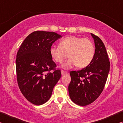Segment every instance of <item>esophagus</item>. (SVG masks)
Instances as JSON below:
<instances>
[{
    "instance_id": "34e87169",
    "label": "esophagus",
    "mask_w": 123,
    "mask_h": 123,
    "mask_svg": "<svg viewBox=\"0 0 123 123\" xmlns=\"http://www.w3.org/2000/svg\"><path fill=\"white\" fill-rule=\"evenodd\" d=\"M67 73H68L67 72L64 71V70H61V74L62 75H63L66 74H67Z\"/></svg>"
}]
</instances>
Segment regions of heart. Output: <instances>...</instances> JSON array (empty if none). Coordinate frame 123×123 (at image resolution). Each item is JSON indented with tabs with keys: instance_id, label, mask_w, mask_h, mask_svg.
Instances as JSON below:
<instances>
[{
	"instance_id": "b5f03b06",
	"label": "heart",
	"mask_w": 123,
	"mask_h": 123,
	"mask_svg": "<svg viewBox=\"0 0 123 123\" xmlns=\"http://www.w3.org/2000/svg\"><path fill=\"white\" fill-rule=\"evenodd\" d=\"M50 54L57 63H62L68 54L70 59L62 66L64 69H70L75 66L79 68H84L93 61L95 47L92 42L88 38L70 36L62 39L60 45L51 46Z\"/></svg>"
}]
</instances>
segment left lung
Returning <instances> with one entry per match:
<instances>
[{
  "instance_id": "left-lung-1",
  "label": "left lung",
  "mask_w": 123,
  "mask_h": 123,
  "mask_svg": "<svg viewBox=\"0 0 123 123\" xmlns=\"http://www.w3.org/2000/svg\"><path fill=\"white\" fill-rule=\"evenodd\" d=\"M95 43V55L89 65L70 72L69 97L77 105L84 106L94 101L103 92L110 71V62L105 45L98 36L92 34Z\"/></svg>"
}]
</instances>
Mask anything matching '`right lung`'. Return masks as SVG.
Returning a JSON list of instances; mask_svg holds the SVG:
<instances>
[{
    "label": "right lung",
    "mask_w": 123,
    "mask_h": 123,
    "mask_svg": "<svg viewBox=\"0 0 123 123\" xmlns=\"http://www.w3.org/2000/svg\"><path fill=\"white\" fill-rule=\"evenodd\" d=\"M61 37L54 32L35 31L26 37L17 54L18 86L25 98L34 105L48 100L61 76V70L56 68L50 54L53 43Z\"/></svg>",
    "instance_id": "obj_1"
}]
</instances>
